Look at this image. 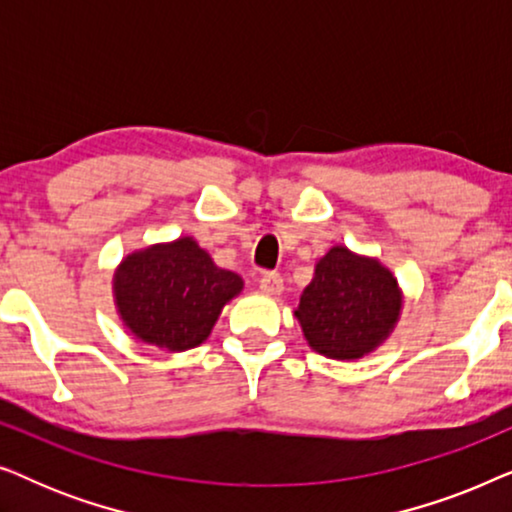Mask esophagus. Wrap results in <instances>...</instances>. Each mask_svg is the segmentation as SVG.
Listing matches in <instances>:
<instances>
[{
	"mask_svg": "<svg viewBox=\"0 0 512 512\" xmlns=\"http://www.w3.org/2000/svg\"><path fill=\"white\" fill-rule=\"evenodd\" d=\"M261 289L265 293H272V296L282 293V289H284L282 275H279V272H263V275H261Z\"/></svg>",
	"mask_w": 512,
	"mask_h": 512,
	"instance_id": "1",
	"label": "esophagus"
}]
</instances>
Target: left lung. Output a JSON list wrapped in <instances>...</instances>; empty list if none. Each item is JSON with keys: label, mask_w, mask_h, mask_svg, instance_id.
<instances>
[{"label": "left lung", "mask_w": 512, "mask_h": 512, "mask_svg": "<svg viewBox=\"0 0 512 512\" xmlns=\"http://www.w3.org/2000/svg\"><path fill=\"white\" fill-rule=\"evenodd\" d=\"M403 296L396 277L347 247H333L314 268L293 312L314 352L328 359H361L394 331Z\"/></svg>", "instance_id": "8db88e82"}]
</instances>
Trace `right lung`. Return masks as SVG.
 <instances>
[{
	"label": "right lung",
	"instance_id": "1",
	"mask_svg": "<svg viewBox=\"0 0 512 512\" xmlns=\"http://www.w3.org/2000/svg\"><path fill=\"white\" fill-rule=\"evenodd\" d=\"M242 291V277L214 265L193 237L153 244L118 265L114 296L125 326L167 352L198 347L223 305Z\"/></svg>",
	"mask_w": 512,
	"mask_h": 512
}]
</instances>
